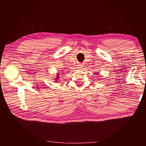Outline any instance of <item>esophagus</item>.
Returning a JSON list of instances; mask_svg holds the SVG:
<instances>
[{
	"instance_id": "obj_1",
	"label": "esophagus",
	"mask_w": 146,
	"mask_h": 146,
	"mask_svg": "<svg viewBox=\"0 0 146 146\" xmlns=\"http://www.w3.org/2000/svg\"><path fill=\"white\" fill-rule=\"evenodd\" d=\"M82 68H83L82 64H78V65H77V68L79 69V70H80V69H82Z\"/></svg>"
}]
</instances>
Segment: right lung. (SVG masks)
Instances as JSON below:
<instances>
[{
	"label": "right lung",
	"instance_id": "right-lung-1",
	"mask_svg": "<svg viewBox=\"0 0 146 146\" xmlns=\"http://www.w3.org/2000/svg\"><path fill=\"white\" fill-rule=\"evenodd\" d=\"M57 78V79H58V77H57V78ZM57 79H56V80H57Z\"/></svg>",
	"mask_w": 146,
	"mask_h": 146
}]
</instances>
